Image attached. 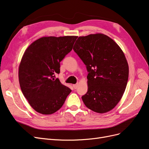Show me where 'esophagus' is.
<instances>
[{"label": "esophagus", "mask_w": 149, "mask_h": 149, "mask_svg": "<svg viewBox=\"0 0 149 149\" xmlns=\"http://www.w3.org/2000/svg\"><path fill=\"white\" fill-rule=\"evenodd\" d=\"M73 86L74 89H76V88H78V84H73Z\"/></svg>", "instance_id": "esophagus-1"}]
</instances>
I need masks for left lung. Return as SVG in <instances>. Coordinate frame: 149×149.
Masks as SVG:
<instances>
[{"mask_svg": "<svg viewBox=\"0 0 149 149\" xmlns=\"http://www.w3.org/2000/svg\"><path fill=\"white\" fill-rule=\"evenodd\" d=\"M74 51L88 71V92L82 100L89 109L106 113L123 97L129 77V65L123 51L113 40L102 33L79 37Z\"/></svg>", "mask_w": 149, "mask_h": 149, "instance_id": "8db88e82", "label": "left lung"}]
</instances>
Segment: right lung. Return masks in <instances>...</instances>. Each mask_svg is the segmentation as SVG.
<instances>
[{"instance_id":"obj_1","label":"right lung","mask_w":149,"mask_h":149,"mask_svg":"<svg viewBox=\"0 0 149 149\" xmlns=\"http://www.w3.org/2000/svg\"><path fill=\"white\" fill-rule=\"evenodd\" d=\"M77 36L43 37L26 49L19 67L21 90L38 113H55L63 105L71 90L61 83L60 62L73 48Z\"/></svg>"}]
</instances>
